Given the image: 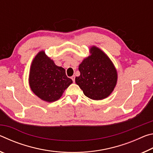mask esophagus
Returning a JSON list of instances; mask_svg holds the SVG:
<instances>
[{"label":"esophagus","mask_w":153,"mask_h":153,"mask_svg":"<svg viewBox=\"0 0 153 153\" xmlns=\"http://www.w3.org/2000/svg\"><path fill=\"white\" fill-rule=\"evenodd\" d=\"M71 79L72 80H73V82H75V76H71Z\"/></svg>","instance_id":"esophagus-1"}]
</instances>
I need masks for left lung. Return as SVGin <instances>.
<instances>
[{"mask_svg":"<svg viewBox=\"0 0 153 153\" xmlns=\"http://www.w3.org/2000/svg\"><path fill=\"white\" fill-rule=\"evenodd\" d=\"M90 55L79 65L80 76L76 83L87 97L102 100L113 91L117 81V72L104 52L96 46L90 49Z\"/></svg>","mask_w":153,"mask_h":153,"instance_id":"1","label":"left lung"}]
</instances>
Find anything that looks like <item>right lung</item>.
Returning a JSON list of instances; mask_svg holds the SVG:
<instances>
[{"mask_svg":"<svg viewBox=\"0 0 153 153\" xmlns=\"http://www.w3.org/2000/svg\"><path fill=\"white\" fill-rule=\"evenodd\" d=\"M72 82L67 77L65 69L56 65L45 51L39 52L33 59L29 84L32 91L40 99L48 102L56 101Z\"/></svg>","mask_w":153,"mask_h":153,"instance_id":"1","label":"right lung"}]
</instances>
